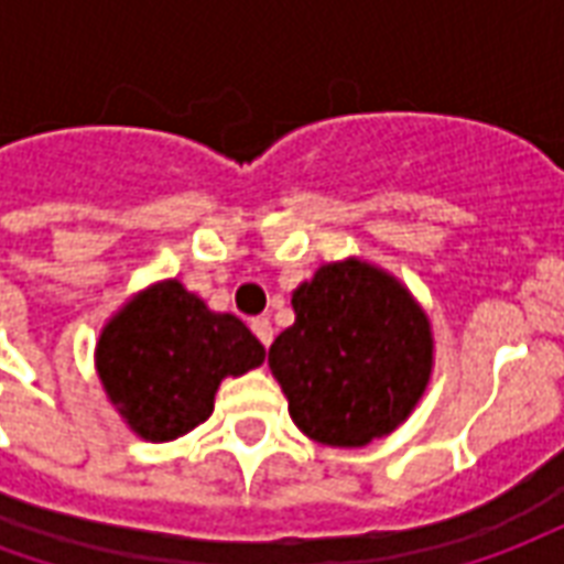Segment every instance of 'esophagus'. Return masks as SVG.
I'll list each match as a JSON object with an SVG mask.
<instances>
[{"label":"esophagus","mask_w":564,"mask_h":564,"mask_svg":"<svg viewBox=\"0 0 564 564\" xmlns=\"http://www.w3.org/2000/svg\"><path fill=\"white\" fill-rule=\"evenodd\" d=\"M250 329H253V335H257L262 347H269L271 338H274V329H271V319L269 317L250 319Z\"/></svg>","instance_id":"34e87169"}]
</instances>
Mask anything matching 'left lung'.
I'll use <instances>...</instances> for the list:
<instances>
[{
	"instance_id": "obj_1",
	"label": "left lung",
	"mask_w": 564,
	"mask_h": 564,
	"mask_svg": "<svg viewBox=\"0 0 564 564\" xmlns=\"http://www.w3.org/2000/svg\"><path fill=\"white\" fill-rule=\"evenodd\" d=\"M295 323L269 347L293 423L319 444L366 447L420 402L429 319L402 283L359 259L323 265L293 293Z\"/></svg>"
}]
</instances>
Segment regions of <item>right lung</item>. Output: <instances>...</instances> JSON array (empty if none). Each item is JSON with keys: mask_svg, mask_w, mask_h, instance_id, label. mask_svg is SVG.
Returning <instances> with one entry per match:
<instances>
[{"mask_svg": "<svg viewBox=\"0 0 564 564\" xmlns=\"http://www.w3.org/2000/svg\"><path fill=\"white\" fill-rule=\"evenodd\" d=\"M265 347L232 314H214L177 281L129 302L99 338L96 366L105 390L135 432L172 441L214 411L226 375L262 366Z\"/></svg>", "mask_w": 564, "mask_h": 564, "instance_id": "obj_1", "label": "right lung"}]
</instances>
